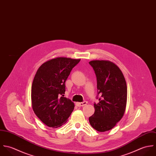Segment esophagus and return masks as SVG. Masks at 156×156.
Returning <instances> with one entry per match:
<instances>
[{"label": "esophagus", "instance_id": "esophagus-1", "mask_svg": "<svg viewBox=\"0 0 156 156\" xmlns=\"http://www.w3.org/2000/svg\"><path fill=\"white\" fill-rule=\"evenodd\" d=\"M87 101H84V102H76V105L78 106V107H83V106H84V105H87Z\"/></svg>", "mask_w": 156, "mask_h": 156}]
</instances>
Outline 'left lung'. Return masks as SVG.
<instances>
[{"instance_id": "1", "label": "left lung", "mask_w": 156, "mask_h": 156, "mask_svg": "<svg viewBox=\"0 0 156 156\" xmlns=\"http://www.w3.org/2000/svg\"><path fill=\"white\" fill-rule=\"evenodd\" d=\"M97 81L98 103L94 104V113L89 122L96 130L104 132L112 129L124 114L127 87L124 76L113 62L106 60L89 62ZM100 97H98V95Z\"/></svg>"}]
</instances>
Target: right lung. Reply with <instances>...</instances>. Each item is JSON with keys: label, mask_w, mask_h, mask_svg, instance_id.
Wrapping results in <instances>:
<instances>
[{"label": "right lung", "mask_w": 156, "mask_h": 156, "mask_svg": "<svg viewBox=\"0 0 156 156\" xmlns=\"http://www.w3.org/2000/svg\"><path fill=\"white\" fill-rule=\"evenodd\" d=\"M80 62L58 57L43 63L37 71L32 85V106L36 116L49 127L65 124L74 109V103L64 97L65 83Z\"/></svg>", "instance_id": "1"}]
</instances>
